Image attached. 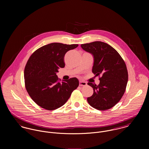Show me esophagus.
Listing matches in <instances>:
<instances>
[{
	"mask_svg": "<svg viewBox=\"0 0 149 149\" xmlns=\"http://www.w3.org/2000/svg\"><path fill=\"white\" fill-rule=\"evenodd\" d=\"M79 85H80V86H86V85H87V84H86V83L85 82V81H80Z\"/></svg>",
	"mask_w": 149,
	"mask_h": 149,
	"instance_id": "1",
	"label": "esophagus"
}]
</instances>
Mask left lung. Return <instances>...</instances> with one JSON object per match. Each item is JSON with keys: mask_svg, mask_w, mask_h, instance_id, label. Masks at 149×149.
I'll use <instances>...</instances> for the list:
<instances>
[{"mask_svg": "<svg viewBox=\"0 0 149 149\" xmlns=\"http://www.w3.org/2000/svg\"><path fill=\"white\" fill-rule=\"evenodd\" d=\"M86 52L94 57L92 73L99 76L98 85L91 83L93 93L87 98L89 104L94 108L104 111L115 106L126 91L128 72L125 61L119 53L106 43L95 41L81 45Z\"/></svg>", "mask_w": 149, "mask_h": 149, "instance_id": "1", "label": "left lung"}]
</instances>
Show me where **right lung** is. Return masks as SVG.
Here are the masks:
<instances>
[{
    "label": "right lung",
    "mask_w": 149,
    "mask_h": 149,
    "mask_svg": "<svg viewBox=\"0 0 149 149\" xmlns=\"http://www.w3.org/2000/svg\"><path fill=\"white\" fill-rule=\"evenodd\" d=\"M78 46L52 43L38 49L30 57L24 70V84L29 96L39 106L49 111L57 109L79 86L77 78L61 83L56 74L59 68L65 67L66 53Z\"/></svg>",
    "instance_id": "right-lung-1"
}]
</instances>
